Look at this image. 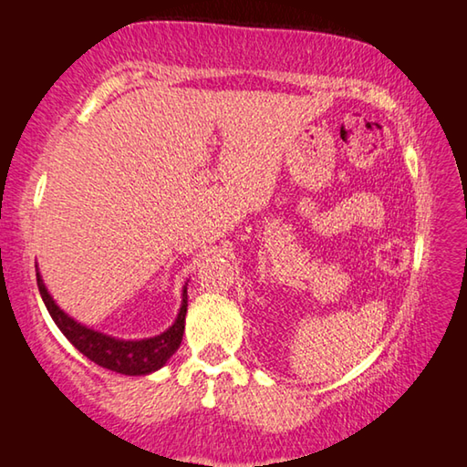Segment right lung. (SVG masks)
<instances>
[{"instance_id":"1","label":"right lung","mask_w":467,"mask_h":467,"mask_svg":"<svg viewBox=\"0 0 467 467\" xmlns=\"http://www.w3.org/2000/svg\"><path fill=\"white\" fill-rule=\"evenodd\" d=\"M37 287L47 312H50L54 323L58 325V329L62 333H65L68 342L78 348L83 357H88L96 365L109 368V371L121 375H149L152 371H157V368H161L167 360L171 358V354L178 350L180 342H182L186 308H189L186 285L182 289V304H180V312L173 325L163 333H159V336L144 339H119L78 323L54 302L50 291L46 289V283L44 278H41L39 270Z\"/></svg>"}]
</instances>
